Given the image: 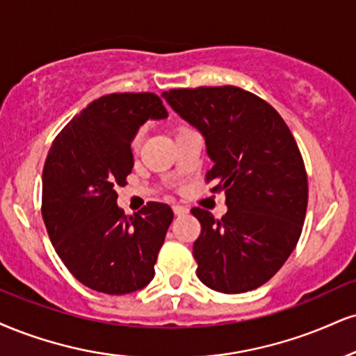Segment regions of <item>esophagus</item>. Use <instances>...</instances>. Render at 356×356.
<instances>
[{
    "label": "esophagus",
    "instance_id": "34e87169",
    "mask_svg": "<svg viewBox=\"0 0 356 356\" xmlns=\"http://www.w3.org/2000/svg\"><path fill=\"white\" fill-rule=\"evenodd\" d=\"M174 212H175V216H184V213H187V212H189V209H187V207H184V205H179V204H175V205H174Z\"/></svg>",
    "mask_w": 356,
    "mask_h": 356
}]
</instances>
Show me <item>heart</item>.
<instances>
[{"label": "heart", "instance_id": "obj_1", "mask_svg": "<svg viewBox=\"0 0 356 356\" xmlns=\"http://www.w3.org/2000/svg\"><path fill=\"white\" fill-rule=\"evenodd\" d=\"M140 143H143V132H139V134L134 137V140H132V149L137 151V149L140 147Z\"/></svg>", "mask_w": 356, "mask_h": 356}]
</instances>
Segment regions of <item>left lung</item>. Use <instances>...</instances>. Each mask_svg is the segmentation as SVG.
Returning a JSON list of instances; mask_svg holds the SVG:
<instances>
[{"mask_svg": "<svg viewBox=\"0 0 356 356\" xmlns=\"http://www.w3.org/2000/svg\"><path fill=\"white\" fill-rule=\"evenodd\" d=\"M162 97L204 136L213 162L205 179L225 192L220 220L191 211L202 227L192 250L197 277L222 293L259 289L286 262L305 220L308 181L292 132L268 102L235 86Z\"/></svg>", "mask_w": 356, "mask_h": 356, "instance_id": "1", "label": "left lung"}]
</instances>
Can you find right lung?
<instances>
[{"label": "right lung", "mask_w": 356, "mask_h": 356, "mask_svg": "<svg viewBox=\"0 0 356 356\" xmlns=\"http://www.w3.org/2000/svg\"><path fill=\"white\" fill-rule=\"evenodd\" d=\"M165 118L156 94H108L64 126L46 157L41 212L49 238L67 270L96 292L126 295L154 278L172 209L149 202L126 216L114 189L134 167L139 127Z\"/></svg>", "instance_id": "add662e5"}]
</instances>
